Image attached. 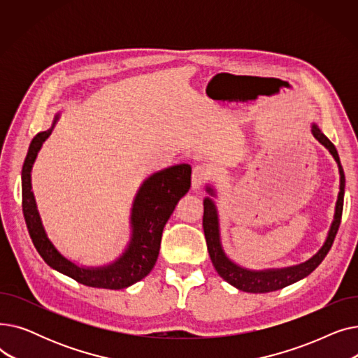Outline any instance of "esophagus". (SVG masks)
Instances as JSON below:
<instances>
[{
    "mask_svg": "<svg viewBox=\"0 0 358 358\" xmlns=\"http://www.w3.org/2000/svg\"><path fill=\"white\" fill-rule=\"evenodd\" d=\"M210 176V169L206 165H196L193 168V174H192V187L193 190L200 189V187L208 181Z\"/></svg>",
    "mask_w": 358,
    "mask_h": 358,
    "instance_id": "obj_1",
    "label": "esophagus"
}]
</instances>
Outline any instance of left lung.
<instances>
[{"label": "left lung", "mask_w": 358, "mask_h": 358, "mask_svg": "<svg viewBox=\"0 0 358 358\" xmlns=\"http://www.w3.org/2000/svg\"><path fill=\"white\" fill-rule=\"evenodd\" d=\"M312 134L313 136L321 142L332 157L335 158L338 168H340V176H341V184H340V194H338L336 200V208H335V216L334 222L331 224V229L328 234V238L324 243V247L319 250L316 255H313L309 261L303 262V264H299L294 267L287 268H278V270H264V271H251L247 268H242L232 262L227 255H224L222 245H220V236H219V220H217V212L216 206L212 201V199H204V213H203V229L206 242H208V250L210 259L213 262V267L216 268L217 274L228 281L229 285L234 287L248 292V293H268L274 290H280L289 285L296 283V281L302 280L303 277L309 275L327 257L329 252L334 239L336 236L338 228H340L341 216H343V206H344V189H345V176L344 169L340 162V157H338L336 148L334 143L322 134L319 127L313 123L312 124ZM208 192L215 196L213 190L208 187Z\"/></svg>", "instance_id": "8db88e82"}]
</instances>
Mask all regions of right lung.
<instances>
[{"label":"right lung","mask_w":358,"mask_h":358,"mask_svg":"<svg viewBox=\"0 0 358 358\" xmlns=\"http://www.w3.org/2000/svg\"><path fill=\"white\" fill-rule=\"evenodd\" d=\"M56 120L58 117L55 122ZM52 129L53 126L33 138L23 164V215L33 245L49 267L84 286L119 290L135 285L136 281L146 277L155 266L165 223L173 215L178 200L190 190L192 166L187 164L174 165L150 176L142 184L136 194L134 209H131L130 220L134 231H131V239L124 254L107 267L83 268L61 255L46 236L31 192V166L42 143L52 134Z\"/></svg>","instance_id":"1"}]
</instances>
